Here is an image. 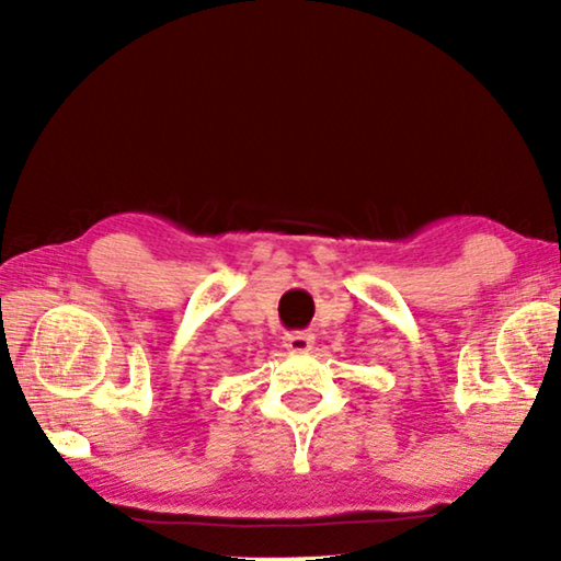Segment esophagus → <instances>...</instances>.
<instances>
[{
	"label": "esophagus",
	"mask_w": 561,
	"mask_h": 561,
	"mask_svg": "<svg viewBox=\"0 0 561 561\" xmlns=\"http://www.w3.org/2000/svg\"><path fill=\"white\" fill-rule=\"evenodd\" d=\"M283 347L290 352H309L313 347V334L309 332H288L283 336Z\"/></svg>",
	"instance_id": "esophagus-1"
}]
</instances>
